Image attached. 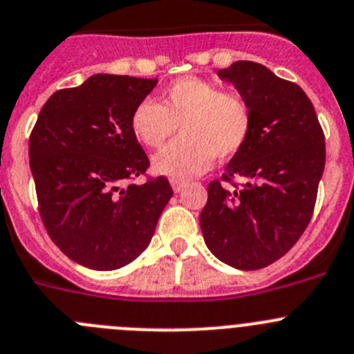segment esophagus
<instances>
[{
    "instance_id": "obj_1",
    "label": "esophagus",
    "mask_w": 354,
    "mask_h": 354,
    "mask_svg": "<svg viewBox=\"0 0 354 354\" xmlns=\"http://www.w3.org/2000/svg\"><path fill=\"white\" fill-rule=\"evenodd\" d=\"M171 185H173V190L174 192H181V190H183L185 187H187L188 185V181H185V180H171Z\"/></svg>"
}]
</instances>
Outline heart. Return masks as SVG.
I'll use <instances>...</instances> for the list:
<instances>
[{"label":"heart","instance_id":"obj_1","mask_svg":"<svg viewBox=\"0 0 354 354\" xmlns=\"http://www.w3.org/2000/svg\"><path fill=\"white\" fill-rule=\"evenodd\" d=\"M180 125L181 138L153 157V169L187 180L209 169L214 157L230 158L246 145L253 129L250 102L213 82L185 77L167 85L160 104L143 99L131 115L134 136L147 148L166 143Z\"/></svg>","mask_w":354,"mask_h":354}]
</instances>
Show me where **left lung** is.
<instances>
[{
	"label": "left lung",
	"mask_w": 354,
	"mask_h": 354,
	"mask_svg": "<svg viewBox=\"0 0 354 354\" xmlns=\"http://www.w3.org/2000/svg\"><path fill=\"white\" fill-rule=\"evenodd\" d=\"M218 75L250 102L253 129L222 178L207 185L201 230L216 259L236 269H262L286 255L311 222L325 134L306 92L266 66L237 61ZM222 180L234 188L222 187Z\"/></svg>",
	"instance_id": "obj_1"
}]
</instances>
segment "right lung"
Here are the masks:
<instances>
[{
  "label": "right lung",
  "mask_w": 354,
  "mask_h": 354,
  "mask_svg": "<svg viewBox=\"0 0 354 354\" xmlns=\"http://www.w3.org/2000/svg\"><path fill=\"white\" fill-rule=\"evenodd\" d=\"M155 85L157 78L94 75L54 92L29 136L43 225L68 259L88 269L131 263L173 197L166 176L134 183L150 160L131 115Z\"/></svg>",
  "instance_id": "add662e5"
}]
</instances>
